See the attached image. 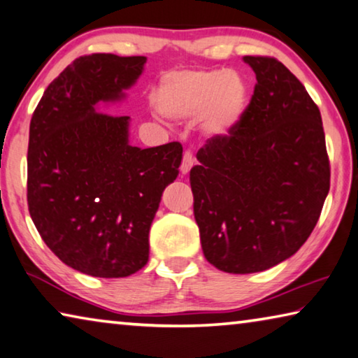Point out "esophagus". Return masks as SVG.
<instances>
[{"label":"esophagus","mask_w":358,"mask_h":358,"mask_svg":"<svg viewBox=\"0 0 358 358\" xmlns=\"http://www.w3.org/2000/svg\"><path fill=\"white\" fill-rule=\"evenodd\" d=\"M192 166H194V156H192L191 151H186L183 155V161H181V167H180L181 173L183 175L188 173Z\"/></svg>","instance_id":"esophagus-1"}]
</instances>
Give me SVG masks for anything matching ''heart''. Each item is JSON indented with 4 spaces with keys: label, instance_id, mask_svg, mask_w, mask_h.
<instances>
[{
    "label": "heart",
    "instance_id": "heart-1",
    "mask_svg": "<svg viewBox=\"0 0 358 358\" xmlns=\"http://www.w3.org/2000/svg\"><path fill=\"white\" fill-rule=\"evenodd\" d=\"M156 103L177 121L197 117L207 138H226L239 127L248 106V86L239 73L186 70L169 73L159 83Z\"/></svg>",
    "mask_w": 358,
    "mask_h": 358
}]
</instances>
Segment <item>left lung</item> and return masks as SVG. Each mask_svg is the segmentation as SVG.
Wrapping results in <instances>:
<instances>
[{"mask_svg": "<svg viewBox=\"0 0 358 358\" xmlns=\"http://www.w3.org/2000/svg\"><path fill=\"white\" fill-rule=\"evenodd\" d=\"M257 75L234 132L210 138L191 169L203 257L229 274H252L293 257L330 191L322 116L299 79L272 57L245 55Z\"/></svg>", "mask_w": 358, "mask_h": 358, "instance_id": "left-lung-1", "label": "left lung"}]
</instances>
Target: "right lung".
<instances>
[{
  "label": "right lung",
  "mask_w": 358,
  "mask_h": 358,
  "mask_svg": "<svg viewBox=\"0 0 358 358\" xmlns=\"http://www.w3.org/2000/svg\"><path fill=\"white\" fill-rule=\"evenodd\" d=\"M146 57L92 54L44 90L30 122L27 199L46 245L66 266L103 279L127 277L150 258L162 192L178 177V141L129 143V116L99 111L137 83Z\"/></svg>",
  "instance_id": "right-lung-1"
}]
</instances>
